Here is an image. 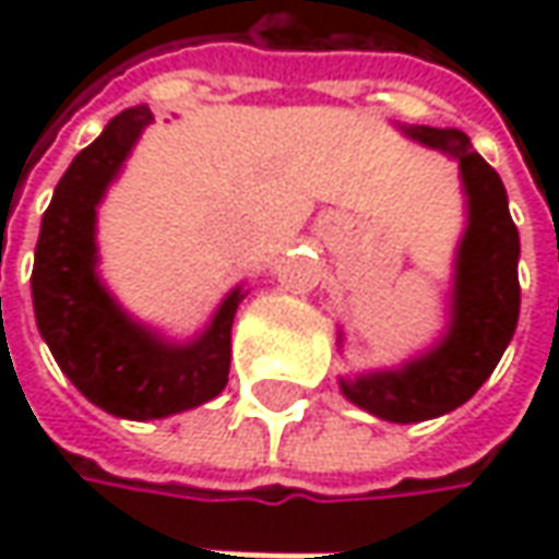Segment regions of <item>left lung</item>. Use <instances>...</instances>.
Instances as JSON below:
<instances>
[{
  "label": "left lung",
  "instance_id": "left-lung-1",
  "mask_svg": "<svg viewBox=\"0 0 559 559\" xmlns=\"http://www.w3.org/2000/svg\"><path fill=\"white\" fill-rule=\"evenodd\" d=\"M407 136L461 162L469 195V226L457 254L454 320L436 352L404 370L342 382L357 407L392 423H419L461 407L498 367L520 320V233L507 207L498 170L469 145L461 130L411 127Z\"/></svg>",
  "mask_w": 559,
  "mask_h": 559
}]
</instances>
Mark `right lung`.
Here are the masks:
<instances>
[{
	"mask_svg": "<svg viewBox=\"0 0 559 559\" xmlns=\"http://www.w3.org/2000/svg\"><path fill=\"white\" fill-rule=\"evenodd\" d=\"M148 120V108L120 111L71 162L43 214L31 276L36 326L61 373L96 407L127 419L170 417L224 392L229 330L242 301V289L229 292L202 338L167 345L102 289L96 204Z\"/></svg>",
	"mask_w": 559,
	"mask_h": 559,
	"instance_id": "1",
	"label": "right lung"
}]
</instances>
